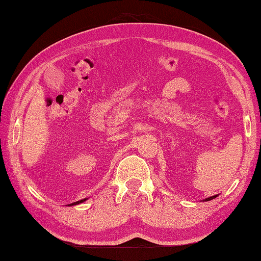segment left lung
<instances>
[{
    "instance_id": "8db88e82",
    "label": "left lung",
    "mask_w": 261,
    "mask_h": 261,
    "mask_svg": "<svg viewBox=\"0 0 261 261\" xmlns=\"http://www.w3.org/2000/svg\"><path fill=\"white\" fill-rule=\"evenodd\" d=\"M216 197H217V195H215V196H212V197L206 198L204 201H208V200H212V199H214V198H216Z\"/></svg>"
}]
</instances>
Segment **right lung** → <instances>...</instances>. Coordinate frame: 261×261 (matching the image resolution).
<instances>
[{
    "label": "right lung",
    "instance_id": "right-lung-1",
    "mask_svg": "<svg viewBox=\"0 0 261 261\" xmlns=\"http://www.w3.org/2000/svg\"><path fill=\"white\" fill-rule=\"evenodd\" d=\"M87 200V198H84V199H81V200H79V201H75V203H73V204H70L68 206H73V205H77V204H81V203H83V201H86Z\"/></svg>",
    "mask_w": 261,
    "mask_h": 261
}]
</instances>
